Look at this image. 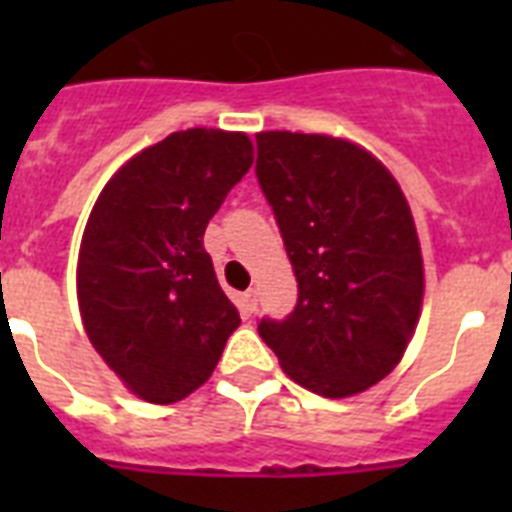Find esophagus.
Here are the masks:
<instances>
[{
	"label": "esophagus",
	"mask_w": 512,
	"mask_h": 512,
	"mask_svg": "<svg viewBox=\"0 0 512 512\" xmlns=\"http://www.w3.org/2000/svg\"><path fill=\"white\" fill-rule=\"evenodd\" d=\"M241 308H244V313H255V308H257V292H255V289H247V292L241 295Z\"/></svg>",
	"instance_id": "obj_1"
}]
</instances>
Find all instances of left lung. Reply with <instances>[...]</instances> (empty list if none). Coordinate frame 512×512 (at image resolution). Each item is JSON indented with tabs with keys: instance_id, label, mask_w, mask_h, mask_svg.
<instances>
[{
	"instance_id": "1",
	"label": "left lung",
	"mask_w": 512,
	"mask_h": 512,
	"mask_svg": "<svg viewBox=\"0 0 512 512\" xmlns=\"http://www.w3.org/2000/svg\"><path fill=\"white\" fill-rule=\"evenodd\" d=\"M255 172L297 279L295 311L257 332L303 388L361 393L393 372L420 319V239L404 193L369 151L329 135L260 132Z\"/></svg>"
}]
</instances>
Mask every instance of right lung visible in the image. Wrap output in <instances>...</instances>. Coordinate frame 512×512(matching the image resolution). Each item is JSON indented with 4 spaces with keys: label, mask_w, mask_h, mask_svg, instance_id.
I'll return each mask as SVG.
<instances>
[{
    "label": "right lung",
    "mask_w": 512,
    "mask_h": 512,
    "mask_svg": "<svg viewBox=\"0 0 512 512\" xmlns=\"http://www.w3.org/2000/svg\"><path fill=\"white\" fill-rule=\"evenodd\" d=\"M252 167L244 132H172L100 191L79 249L87 337L127 388L172 404L204 385L241 324L204 231Z\"/></svg>",
    "instance_id": "obj_1"
}]
</instances>
